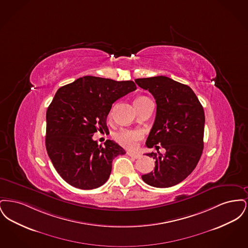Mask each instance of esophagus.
<instances>
[{"label":"esophagus","mask_w":248,"mask_h":248,"mask_svg":"<svg viewBox=\"0 0 248 248\" xmlns=\"http://www.w3.org/2000/svg\"><path fill=\"white\" fill-rule=\"evenodd\" d=\"M126 154H127L128 156L132 157V158H134V159H139V158L140 157V154H136V153H131V152H127Z\"/></svg>","instance_id":"obj_1"}]
</instances>
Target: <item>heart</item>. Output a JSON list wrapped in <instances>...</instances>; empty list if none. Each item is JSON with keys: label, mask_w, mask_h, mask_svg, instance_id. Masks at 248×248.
I'll return each mask as SVG.
<instances>
[{"label": "heart", "mask_w": 248, "mask_h": 248, "mask_svg": "<svg viewBox=\"0 0 248 248\" xmlns=\"http://www.w3.org/2000/svg\"><path fill=\"white\" fill-rule=\"evenodd\" d=\"M147 97L140 96L137 98L135 101H139ZM143 134L141 131L137 129H122L114 135L115 140L126 149H135L138 146L139 141L141 140Z\"/></svg>", "instance_id": "heart-1"}]
</instances>
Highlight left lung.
Wrapping results in <instances>:
<instances>
[{
    "label": "left lung",
    "mask_w": 248,
    "mask_h": 248,
    "mask_svg": "<svg viewBox=\"0 0 248 248\" xmlns=\"http://www.w3.org/2000/svg\"><path fill=\"white\" fill-rule=\"evenodd\" d=\"M154 95L156 117L146 141L148 148L165 149V154H147L155 168L142 179L156 188H168L183 181L194 170L203 150L204 111L192 89L165 76L136 79Z\"/></svg>",
    "instance_id": "left-lung-1"
}]
</instances>
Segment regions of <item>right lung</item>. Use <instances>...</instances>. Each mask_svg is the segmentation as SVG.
I'll list each match as a JSON object with an SVG mask.
<instances>
[{
  "instance_id": "right-lung-1",
  "label": "right lung",
  "mask_w": 248,
  "mask_h": 248,
  "mask_svg": "<svg viewBox=\"0 0 248 248\" xmlns=\"http://www.w3.org/2000/svg\"><path fill=\"white\" fill-rule=\"evenodd\" d=\"M137 89L133 81L83 76L60 87L46 111V146L60 177L71 186L92 189L102 186L111 172L112 160L125 154L116 142L104 146L94 133L108 130L112 104Z\"/></svg>"
}]
</instances>
